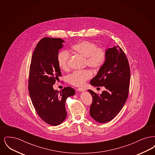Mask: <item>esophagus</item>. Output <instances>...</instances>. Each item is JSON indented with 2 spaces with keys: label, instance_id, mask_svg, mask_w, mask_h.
I'll return each instance as SVG.
<instances>
[{
  "label": "esophagus",
  "instance_id": "obj_1",
  "mask_svg": "<svg viewBox=\"0 0 155 155\" xmlns=\"http://www.w3.org/2000/svg\"><path fill=\"white\" fill-rule=\"evenodd\" d=\"M77 90L78 91H80V92H83V91H85V89L82 88H77Z\"/></svg>",
  "mask_w": 155,
  "mask_h": 155
}]
</instances>
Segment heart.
<instances>
[{
	"instance_id": "obj_1",
	"label": "heart",
	"mask_w": 155,
	"mask_h": 155,
	"mask_svg": "<svg viewBox=\"0 0 155 155\" xmlns=\"http://www.w3.org/2000/svg\"><path fill=\"white\" fill-rule=\"evenodd\" d=\"M71 52L85 58V65L95 70H100L106 60V52L101 47H97L94 42L82 41L74 45ZM70 54L66 51H61L57 55V62L60 68L67 71L69 68ZM92 77V72L89 70L74 71L68 76V82L74 86L80 87Z\"/></svg>"
}]
</instances>
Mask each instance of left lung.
<instances>
[{
	"label": "left lung",
	"instance_id": "left-lung-1",
	"mask_svg": "<svg viewBox=\"0 0 155 155\" xmlns=\"http://www.w3.org/2000/svg\"><path fill=\"white\" fill-rule=\"evenodd\" d=\"M106 52L104 65L90 82L93 86H104L106 89L100 95L88 90L92 96L90 115L100 123L110 121L121 110L128 96L130 82V67L122 49L113 47Z\"/></svg>",
	"mask_w": 155,
	"mask_h": 155
}]
</instances>
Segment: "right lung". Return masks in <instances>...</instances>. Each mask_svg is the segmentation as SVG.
Instances as JSON below:
<instances>
[{"instance_id":"right-lung-1","label":"right lung","mask_w":155,"mask_h":155,"mask_svg":"<svg viewBox=\"0 0 155 155\" xmlns=\"http://www.w3.org/2000/svg\"><path fill=\"white\" fill-rule=\"evenodd\" d=\"M64 41L60 38L45 37L38 43L30 64L28 91L38 115L51 125L60 124L66 117L67 98L75 94L70 87L60 92L53 88L61 76L57 62V55Z\"/></svg>"}]
</instances>
